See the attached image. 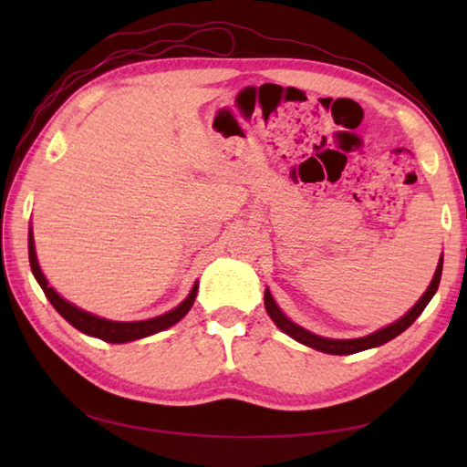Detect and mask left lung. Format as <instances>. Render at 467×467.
Here are the masks:
<instances>
[{"label": "left lung", "mask_w": 467, "mask_h": 467, "mask_svg": "<svg viewBox=\"0 0 467 467\" xmlns=\"http://www.w3.org/2000/svg\"><path fill=\"white\" fill-rule=\"evenodd\" d=\"M441 274H442V257L439 259V265H437V272L432 275V282L431 286L426 288L424 295L420 296V300L410 309L404 317L398 319L391 326H387L383 329L375 331V334L365 336V337H357V339H331V337H321L317 334H311V331H306L305 327L296 326L295 321H290L286 315L280 311V306L275 305V300L272 296L270 290H265L264 295V303H265V311L270 315L272 321L278 326L284 334H288L292 339H296V342L315 348V350L319 352H326V354H354V352H362V350H368V348H377V346H383L385 342H389V339L398 337L401 331H406L412 323L418 319V315H420L426 305L431 303V298L434 296V292L439 288V282H441Z\"/></svg>", "instance_id": "obj_1"}]
</instances>
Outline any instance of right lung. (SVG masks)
Returning <instances> with one entry per match:
<instances>
[{"instance_id":"add662e5","label":"right lung","mask_w":467,"mask_h":467,"mask_svg":"<svg viewBox=\"0 0 467 467\" xmlns=\"http://www.w3.org/2000/svg\"><path fill=\"white\" fill-rule=\"evenodd\" d=\"M28 259H30V270H33L36 282L41 284L45 296L49 298V303L55 306V311H57L67 323H72L78 331H82V334L105 339V342H110V344H125V342H131V339L148 337L152 334H158V331L162 329H169L171 326H175V323H179L185 317L189 309L193 306V300L197 296V284H193L189 296L169 313L158 315V317L146 319V321H110V319H102V317H97V315L78 309L76 305L67 303L66 298H61L57 292L49 286V282H47L36 262L33 231L28 233Z\"/></svg>"}]
</instances>
